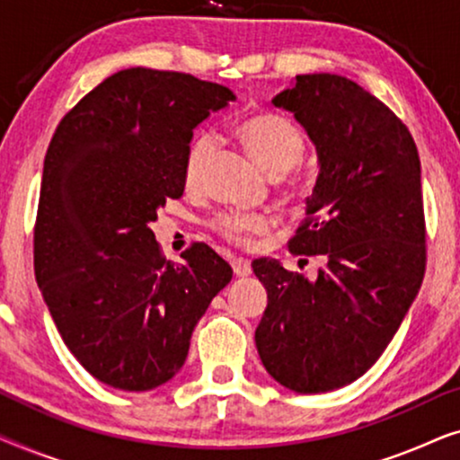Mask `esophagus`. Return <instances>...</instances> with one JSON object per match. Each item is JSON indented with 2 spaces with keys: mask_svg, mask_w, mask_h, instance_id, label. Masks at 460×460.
<instances>
[{
  "mask_svg": "<svg viewBox=\"0 0 460 460\" xmlns=\"http://www.w3.org/2000/svg\"><path fill=\"white\" fill-rule=\"evenodd\" d=\"M232 266V272L236 276H249L251 274V263L247 260H243V257H234V260L230 261Z\"/></svg>",
  "mask_w": 460,
  "mask_h": 460,
  "instance_id": "obj_1",
  "label": "esophagus"
}]
</instances>
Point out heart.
Masks as SVG:
<instances>
[{
	"label": "heart",
	"instance_id": "b5f03b06",
	"mask_svg": "<svg viewBox=\"0 0 460 460\" xmlns=\"http://www.w3.org/2000/svg\"><path fill=\"white\" fill-rule=\"evenodd\" d=\"M238 136L249 153L253 155V159L272 175L291 172L305 150L304 136L297 125L276 112H261V115L249 117L238 128ZM213 146H216V137L211 131H200L192 140L184 163V180L188 186H194L200 180ZM268 217L253 216V213H222L216 219L219 234L238 244L249 243L251 236L268 230Z\"/></svg>",
	"mask_w": 460,
	"mask_h": 460
}]
</instances>
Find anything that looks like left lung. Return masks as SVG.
I'll list each match as a JSON object with an SVG mask.
<instances>
[{"mask_svg": "<svg viewBox=\"0 0 460 460\" xmlns=\"http://www.w3.org/2000/svg\"><path fill=\"white\" fill-rule=\"evenodd\" d=\"M272 104L304 125L320 165L288 251L326 263L307 280L276 260L253 261L268 291L255 345L280 385L324 394L379 360L417 297L427 261L420 161L406 125L341 75H297Z\"/></svg>", "mask_w": 460, "mask_h": 460, "instance_id": "8db88e82", "label": "left lung"}]
</instances>
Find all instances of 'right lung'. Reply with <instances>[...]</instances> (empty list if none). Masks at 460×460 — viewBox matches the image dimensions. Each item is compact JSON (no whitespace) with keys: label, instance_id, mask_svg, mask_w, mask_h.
<instances>
[{"label":"right lung","instance_id":"obj_1","mask_svg":"<svg viewBox=\"0 0 460 460\" xmlns=\"http://www.w3.org/2000/svg\"><path fill=\"white\" fill-rule=\"evenodd\" d=\"M236 100L192 75L125 68L62 117L43 161L35 279L87 373L148 392L184 367L192 331L232 268L192 244L172 263L150 222L184 194L192 129Z\"/></svg>","mask_w":460,"mask_h":460}]
</instances>
